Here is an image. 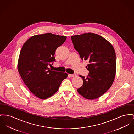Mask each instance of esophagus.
I'll use <instances>...</instances> for the list:
<instances>
[{"label": "esophagus", "mask_w": 134, "mask_h": 134, "mask_svg": "<svg viewBox=\"0 0 134 134\" xmlns=\"http://www.w3.org/2000/svg\"><path fill=\"white\" fill-rule=\"evenodd\" d=\"M69 76H71V77H76L77 75H76V74H70Z\"/></svg>", "instance_id": "1"}]
</instances>
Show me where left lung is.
I'll return each instance as SVG.
<instances>
[{"label":"left lung","instance_id":"left-lung-1","mask_svg":"<svg viewBox=\"0 0 134 134\" xmlns=\"http://www.w3.org/2000/svg\"><path fill=\"white\" fill-rule=\"evenodd\" d=\"M75 49L82 60H88L89 74L82 78L83 84L77 89L84 98L94 99L104 94L112 86L116 74V54L112 45L94 33L71 36Z\"/></svg>","mask_w":134,"mask_h":134}]
</instances>
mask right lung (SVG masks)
<instances>
[{
    "label": "right lung",
    "instance_id": "obj_1",
    "mask_svg": "<svg viewBox=\"0 0 134 134\" xmlns=\"http://www.w3.org/2000/svg\"><path fill=\"white\" fill-rule=\"evenodd\" d=\"M66 38L51 33L37 35L22 46L18 71L28 89L38 98L45 99L52 96L68 77L67 73L52 71L48 67L55 61V50Z\"/></svg>",
    "mask_w": 134,
    "mask_h": 134
}]
</instances>
